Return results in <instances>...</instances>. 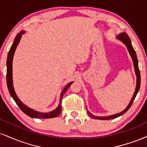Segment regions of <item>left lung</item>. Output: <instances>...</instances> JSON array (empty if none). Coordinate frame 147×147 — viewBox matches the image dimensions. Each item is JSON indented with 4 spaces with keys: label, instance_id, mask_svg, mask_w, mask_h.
<instances>
[{
    "label": "left lung",
    "instance_id": "left-lung-1",
    "mask_svg": "<svg viewBox=\"0 0 147 147\" xmlns=\"http://www.w3.org/2000/svg\"><path fill=\"white\" fill-rule=\"evenodd\" d=\"M117 38L119 39V40L122 41V42L125 45V46L127 48L128 52H129L130 56H131V57L132 59V61H133L136 76V89H135L134 93V95H133V97H132L131 101H130V102L129 103V104H128V106L126 107L125 109L124 110H123L122 112H119V113L115 114V115H112L110 116H108V117H98V116L93 115V114L90 113V112L87 110V112H88V115H89L90 117L93 118V119H99V120H110V119H115V118H117V117H120V116H121V115H124V114L129 109V108L131 107L134 100L135 99L137 93H138V91H139V89H140V71H139V68H138V62L136 53L134 49V48L131 46V40H130V38L129 36L127 35V34L125 32H121V33L119 34V35L117 37Z\"/></svg>",
    "mask_w": 147,
    "mask_h": 147
}]
</instances>
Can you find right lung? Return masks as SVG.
Instances as JSON below:
<instances>
[{"label": "right lung", "mask_w": 147, "mask_h": 147, "mask_svg": "<svg viewBox=\"0 0 147 147\" xmlns=\"http://www.w3.org/2000/svg\"><path fill=\"white\" fill-rule=\"evenodd\" d=\"M25 31L22 30L16 35V37L14 39V41L9 51L8 56H7V87H8L9 92L13 100L16 101L18 106L20 107L22 111L24 113L26 114L28 117L31 118H36V119H50V118L57 117L61 114V110H62V106H61V103H62V99L65 92L68 89V88L71 85L73 82H71L69 83L68 84L66 85L64 89L61 92V95H60V101L59 106L55 110H52V111L50 112H47V113H43V112H38L37 110H35L32 108H29L27 106H26L22 102L20 99L18 98V97L16 95L15 90H14L13 84V73H12V63H13V59L14 53L17 48L18 45L19 44L20 41L22 36L23 34L25 33Z\"/></svg>", "instance_id": "add662e5"}]
</instances>
